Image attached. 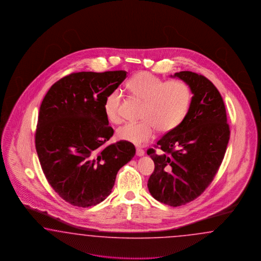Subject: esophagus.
<instances>
[{"mask_svg": "<svg viewBox=\"0 0 261 261\" xmlns=\"http://www.w3.org/2000/svg\"><path fill=\"white\" fill-rule=\"evenodd\" d=\"M136 154H137V156H143L144 155V150L142 149V148H137L136 149Z\"/></svg>", "mask_w": 261, "mask_h": 261, "instance_id": "1", "label": "esophagus"}]
</instances>
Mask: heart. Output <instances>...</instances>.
Listing matches in <instances>:
<instances>
[{"mask_svg":"<svg viewBox=\"0 0 261 261\" xmlns=\"http://www.w3.org/2000/svg\"><path fill=\"white\" fill-rule=\"evenodd\" d=\"M127 88L137 98L144 101L140 122H127L119 127L120 140L136 145L145 144L155 137L156 131L169 132L186 119L192 101L190 85L181 79L165 80L149 71L135 73ZM121 92L113 91L104 102L106 118L113 123L121 121Z\"/></svg>","mask_w":261,"mask_h":261,"instance_id":"b5f03b06","label":"heart"}]
</instances>
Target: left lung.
<instances>
[{"label": "left lung", "mask_w": 261, "mask_h": 261, "mask_svg": "<svg viewBox=\"0 0 261 261\" xmlns=\"http://www.w3.org/2000/svg\"><path fill=\"white\" fill-rule=\"evenodd\" d=\"M192 91L190 111L182 123L159 140L149 155L155 165L147 187L159 202L186 205L199 197L221 166L229 140V126L220 93L204 75L176 72Z\"/></svg>", "instance_id": "obj_1"}]
</instances>
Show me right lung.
Segmentation results:
<instances>
[{
    "label": "right lung",
    "instance_id": "right-lung-1",
    "mask_svg": "<svg viewBox=\"0 0 261 261\" xmlns=\"http://www.w3.org/2000/svg\"><path fill=\"white\" fill-rule=\"evenodd\" d=\"M126 73L72 72L49 88L41 103L35 132L40 165L50 187L71 205L102 202L120 167L135 156L131 142L105 145L114 134L104 113L105 98Z\"/></svg>",
    "mask_w": 261,
    "mask_h": 261
}]
</instances>
